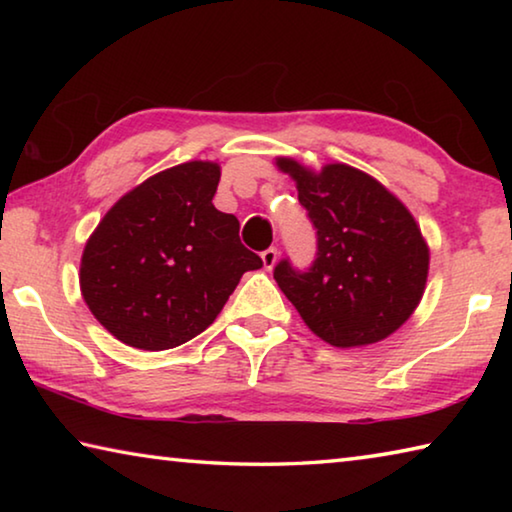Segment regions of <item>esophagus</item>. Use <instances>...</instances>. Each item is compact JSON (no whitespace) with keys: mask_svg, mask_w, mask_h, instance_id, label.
I'll return each mask as SVG.
<instances>
[{"mask_svg":"<svg viewBox=\"0 0 512 512\" xmlns=\"http://www.w3.org/2000/svg\"><path fill=\"white\" fill-rule=\"evenodd\" d=\"M262 262H264V268H268V271H271V268L277 262V248H266L264 253H262Z\"/></svg>","mask_w":512,"mask_h":512,"instance_id":"1","label":"esophagus"}]
</instances>
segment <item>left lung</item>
I'll list each match as a JSON object with an SVG mask.
<instances>
[{
	"mask_svg": "<svg viewBox=\"0 0 512 512\" xmlns=\"http://www.w3.org/2000/svg\"><path fill=\"white\" fill-rule=\"evenodd\" d=\"M277 169L296 180L298 201L316 228V259L296 271L289 259L273 277L307 327L334 348L384 341L420 305L429 248L400 198L348 164L320 171L291 158Z\"/></svg>",
	"mask_w": 512,
	"mask_h": 512,
	"instance_id": "8db88e82",
	"label": "left lung"
}]
</instances>
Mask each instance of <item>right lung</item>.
I'll list each match as a JSON object with an SVG mask.
<instances>
[{
    "label": "right lung",
    "instance_id": "obj_1",
    "mask_svg": "<svg viewBox=\"0 0 512 512\" xmlns=\"http://www.w3.org/2000/svg\"><path fill=\"white\" fill-rule=\"evenodd\" d=\"M221 169L185 162L160 171L110 207L81 257V293L121 343L169 350L221 314L241 275L262 259L239 239L235 214L212 203Z\"/></svg>",
    "mask_w": 512,
    "mask_h": 512
}]
</instances>
